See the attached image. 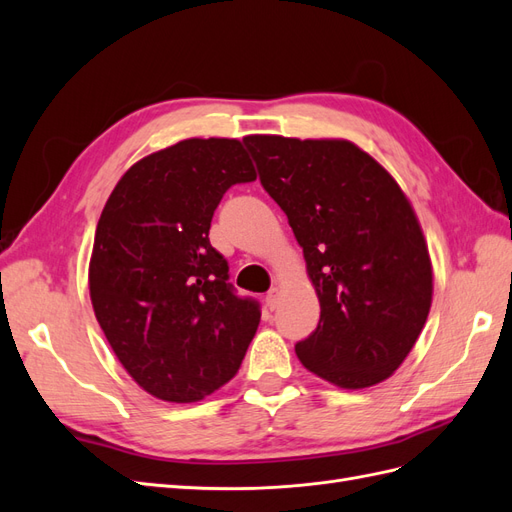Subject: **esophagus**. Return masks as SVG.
Instances as JSON below:
<instances>
[{"label": "esophagus", "instance_id": "1", "mask_svg": "<svg viewBox=\"0 0 512 512\" xmlns=\"http://www.w3.org/2000/svg\"><path fill=\"white\" fill-rule=\"evenodd\" d=\"M280 297H282V290L280 288H271L269 290V294H267V305L271 307V309H275L277 305H280Z\"/></svg>", "mask_w": 512, "mask_h": 512}]
</instances>
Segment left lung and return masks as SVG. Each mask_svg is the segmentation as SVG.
<instances>
[{
	"mask_svg": "<svg viewBox=\"0 0 512 512\" xmlns=\"http://www.w3.org/2000/svg\"><path fill=\"white\" fill-rule=\"evenodd\" d=\"M262 188L303 247L320 322L294 346L339 389L384 382L421 335L433 297L429 247L406 192L346 138H243Z\"/></svg>",
	"mask_w": 512,
	"mask_h": 512,
	"instance_id": "left-lung-1",
	"label": "left lung"
}]
</instances>
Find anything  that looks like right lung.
I'll list each match as a JSON object with an SVG mask.
<instances>
[{
	"instance_id": "1",
	"label": "right lung",
	"mask_w": 512,
	"mask_h": 512,
	"mask_svg": "<svg viewBox=\"0 0 512 512\" xmlns=\"http://www.w3.org/2000/svg\"><path fill=\"white\" fill-rule=\"evenodd\" d=\"M256 179L239 138H185L132 164L108 196L89 297L115 356L149 395L192 404L235 378L260 309L226 284L215 207Z\"/></svg>"
}]
</instances>
